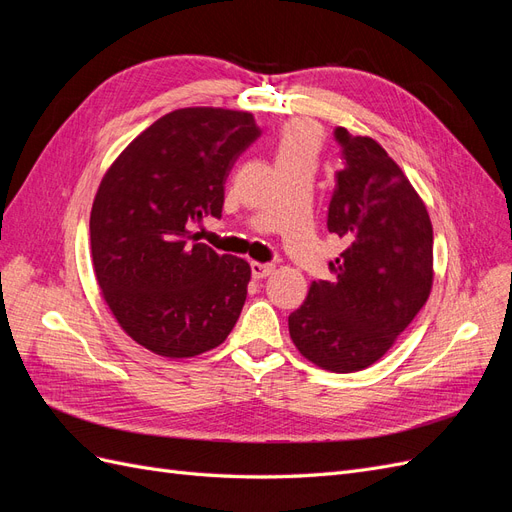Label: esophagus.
Wrapping results in <instances>:
<instances>
[{"label":"esophagus","mask_w":512,"mask_h":512,"mask_svg":"<svg viewBox=\"0 0 512 512\" xmlns=\"http://www.w3.org/2000/svg\"><path fill=\"white\" fill-rule=\"evenodd\" d=\"M250 269H252L254 280H262V277H267V275L273 273L275 265H271V262H267V265H265V262H252Z\"/></svg>","instance_id":"esophagus-1"}]
</instances>
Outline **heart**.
I'll return each mask as SVG.
<instances>
[{
  "mask_svg": "<svg viewBox=\"0 0 512 512\" xmlns=\"http://www.w3.org/2000/svg\"><path fill=\"white\" fill-rule=\"evenodd\" d=\"M322 143L320 130L309 121H292L275 141V162H314Z\"/></svg>",
  "mask_w": 512,
  "mask_h": 512,
  "instance_id": "obj_1",
  "label": "heart"
}]
</instances>
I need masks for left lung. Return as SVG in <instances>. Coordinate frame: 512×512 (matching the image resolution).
Returning a JSON list of instances; mask_svg holds the SVG:
<instances>
[{"label":"left lung","mask_w":512,"mask_h":512,"mask_svg":"<svg viewBox=\"0 0 512 512\" xmlns=\"http://www.w3.org/2000/svg\"><path fill=\"white\" fill-rule=\"evenodd\" d=\"M344 168L335 173L327 228L346 250L333 282H312L288 316L299 352L350 374L376 363L425 305L433 280V230L423 200L374 138L333 130Z\"/></svg>","instance_id":"1"}]
</instances>
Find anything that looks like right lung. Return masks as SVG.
Here are the masks:
<instances>
[{"mask_svg":"<svg viewBox=\"0 0 512 512\" xmlns=\"http://www.w3.org/2000/svg\"><path fill=\"white\" fill-rule=\"evenodd\" d=\"M260 132L250 113L181 108L108 168L91 209V256L108 307L136 344L185 359L235 327L252 269L198 243L190 228L222 218L226 177Z\"/></svg>","mask_w":512,"mask_h":512,"instance_id":"right-lung-1","label":"right lung"}]
</instances>
